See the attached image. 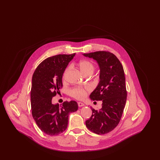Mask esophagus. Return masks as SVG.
<instances>
[{"instance_id": "1", "label": "esophagus", "mask_w": 160, "mask_h": 160, "mask_svg": "<svg viewBox=\"0 0 160 160\" xmlns=\"http://www.w3.org/2000/svg\"><path fill=\"white\" fill-rule=\"evenodd\" d=\"M78 107H83L84 106V104L83 102H78Z\"/></svg>"}]
</instances>
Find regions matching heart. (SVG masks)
Segmentation results:
<instances>
[{"label":"heart","mask_w":160,"mask_h":160,"mask_svg":"<svg viewBox=\"0 0 160 160\" xmlns=\"http://www.w3.org/2000/svg\"><path fill=\"white\" fill-rule=\"evenodd\" d=\"M78 67L80 69L81 72L83 74H86L87 73H92L93 71H94V65L92 63L91 61H88V60H83L79 62L78 64ZM69 69V67H68L67 68L65 69L64 72L65 75L66 72L68 71ZM70 94L72 97L76 98L77 99H82L84 98L86 95V91L83 88H74L70 91Z\"/></svg>","instance_id":"heart-1"}]
</instances>
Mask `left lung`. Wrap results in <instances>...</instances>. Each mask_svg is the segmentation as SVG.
Here are the masks:
<instances>
[{
  "label": "left lung",
  "instance_id": "1",
  "mask_svg": "<svg viewBox=\"0 0 160 160\" xmlns=\"http://www.w3.org/2000/svg\"><path fill=\"white\" fill-rule=\"evenodd\" d=\"M99 65V82L89 96L93 101H101L102 108L95 110L86 121V126L97 134H107L114 129L122 117L127 92L122 64L114 54L105 51L84 53Z\"/></svg>",
  "mask_w": 160,
  "mask_h": 160
}]
</instances>
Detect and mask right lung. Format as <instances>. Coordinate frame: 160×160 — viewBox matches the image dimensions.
Instances as JSON below:
<instances>
[{
  "instance_id": "right-lung-1",
  "label": "right lung",
  "mask_w": 160,
  "mask_h": 160,
  "mask_svg": "<svg viewBox=\"0 0 160 160\" xmlns=\"http://www.w3.org/2000/svg\"><path fill=\"white\" fill-rule=\"evenodd\" d=\"M75 54H58L47 58L35 69L32 79V114L38 128L49 136H57L68 127L69 114L76 112V101L52 104L62 88V76Z\"/></svg>"
}]
</instances>
